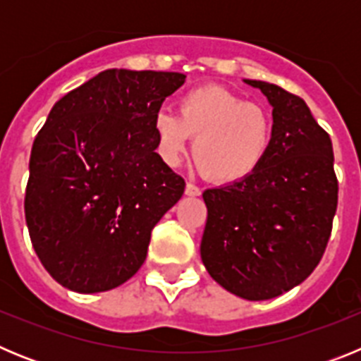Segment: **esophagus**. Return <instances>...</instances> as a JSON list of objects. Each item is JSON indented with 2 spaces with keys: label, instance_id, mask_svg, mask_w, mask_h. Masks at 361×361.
Segmentation results:
<instances>
[{
  "label": "esophagus",
  "instance_id": "1",
  "mask_svg": "<svg viewBox=\"0 0 361 361\" xmlns=\"http://www.w3.org/2000/svg\"><path fill=\"white\" fill-rule=\"evenodd\" d=\"M184 193H186L188 197H199L200 195V190L195 186V184L188 183L186 184V190H184Z\"/></svg>",
  "mask_w": 361,
  "mask_h": 361
}]
</instances>
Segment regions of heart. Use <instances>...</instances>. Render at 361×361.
<instances>
[{
	"instance_id": "1",
	"label": "heart",
	"mask_w": 361,
	"mask_h": 361,
	"mask_svg": "<svg viewBox=\"0 0 361 361\" xmlns=\"http://www.w3.org/2000/svg\"><path fill=\"white\" fill-rule=\"evenodd\" d=\"M153 132L161 157L177 164L191 155L204 177L216 184L240 183L262 166L273 142V123L262 106L240 95L200 86L178 97L177 114L161 108L153 117Z\"/></svg>"
}]
</instances>
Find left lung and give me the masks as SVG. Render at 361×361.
Segmentation results:
<instances>
[{
    "label": "left lung",
    "instance_id": "8db88e82",
    "mask_svg": "<svg viewBox=\"0 0 361 361\" xmlns=\"http://www.w3.org/2000/svg\"><path fill=\"white\" fill-rule=\"evenodd\" d=\"M273 106V142L240 183L202 193L208 220L200 257L209 276L245 300H269L304 282L320 262L338 204L333 142L304 99L244 79Z\"/></svg>",
    "mask_w": 361,
    "mask_h": 361
}]
</instances>
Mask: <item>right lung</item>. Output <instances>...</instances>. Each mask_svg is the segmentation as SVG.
<instances>
[{
	"label": "right lung",
	"instance_id": "obj_1",
	"mask_svg": "<svg viewBox=\"0 0 361 361\" xmlns=\"http://www.w3.org/2000/svg\"><path fill=\"white\" fill-rule=\"evenodd\" d=\"M178 72L110 68L68 92L32 146L25 219L44 269L75 293L110 291L145 264L152 229L184 193L153 117Z\"/></svg>",
	"mask_w": 361,
	"mask_h": 361
}]
</instances>
